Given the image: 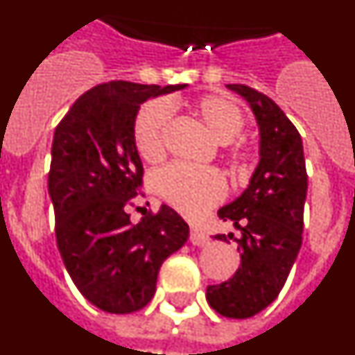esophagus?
<instances>
[{
  "label": "esophagus",
  "mask_w": 355,
  "mask_h": 355,
  "mask_svg": "<svg viewBox=\"0 0 355 355\" xmlns=\"http://www.w3.org/2000/svg\"><path fill=\"white\" fill-rule=\"evenodd\" d=\"M190 241H192L193 245L197 247H202L208 243V234H205L202 231H199V229H190Z\"/></svg>",
  "instance_id": "34e87169"
}]
</instances>
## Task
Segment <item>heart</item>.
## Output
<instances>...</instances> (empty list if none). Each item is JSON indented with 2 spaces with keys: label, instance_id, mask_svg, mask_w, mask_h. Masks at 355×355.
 <instances>
[{
  "label": "heart",
  "instance_id": "obj_1",
  "mask_svg": "<svg viewBox=\"0 0 355 355\" xmlns=\"http://www.w3.org/2000/svg\"><path fill=\"white\" fill-rule=\"evenodd\" d=\"M192 110L218 142L233 140L245 126L241 110L225 96L211 94L200 97L193 103ZM168 117V105L155 101L144 106L135 119V147L147 162H156L165 153ZM155 187L165 202L188 218L200 216L225 196V180L216 168L190 167L184 163H172L159 171L155 178Z\"/></svg>",
  "mask_w": 355,
  "mask_h": 355
}]
</instances>
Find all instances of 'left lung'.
I'll return each mask as SVG.
<instances>
[{
	"label": "left lung",
	"mask_w": 355,
	"mask_h": 355,
	"mask_svg": "<svg viewBox=\"0 0 355 355\" xmlns=\"http://www.w3.org/2000/svg\"><path fill=\"white\" fill-rule=\"evenodd\" d=\"M227 89L243 97L256 117L259 163L243 193L218 209L241 233L234 238L241 263L225 283L208 286L206 300L218 315L250 318L277 299L302 245L307 172L302 139L283 110L247 85ZM215 238L225 241V234Z\"/></svg>",
	"instance_id": "1"
}]
</instances>
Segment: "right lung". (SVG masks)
Listing matches in <instances>:
<instances>
[{
  "label": "right lung",
  "instance_id": "right-lung-1",
  "mask_svg": "<svg viewBox=\"0 0 355 355\" xmlns=\"http://www.w3.org/2000/svg\"><path fill=\"white\" fill-rule=\"evenodd\" d=\"M184 87L97 85L53 135L48 190L56 245L72 283L101 311L126 315L147 306L162 263L188 240V224L167 205L139 224L128 215L144 175L133 140L140 105Z\"/></svg>",
  "mask_w": 355,
  "mask_h": 355
}]
</instances>
